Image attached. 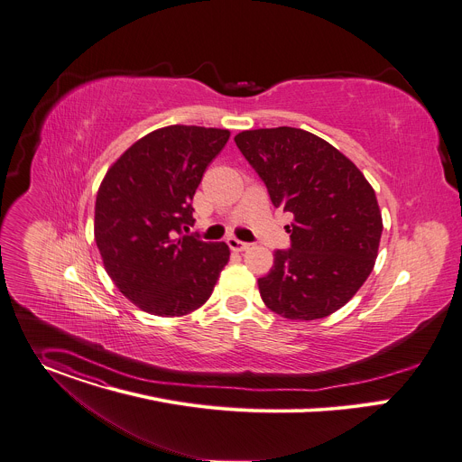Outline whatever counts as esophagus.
Here are the masks:
<instances>
[{
    "mask_svg": "<svg viewBox=\"0 0 462 462\" xmlns=\"http://www.w3.org/2000/svg\"><path fill=\"white\" fill-rule=\"evenodd\" d=\"M226 243H228L230 250H234V253H243V250H246V248L250 246L248 243L239 241V239H236V237H228V239H226Z\"/></svg>",
    "mask_w": 462,
    "mask_h": 462,
    "instance_id": "34e87169",
    "label": "esophagus"
}]
</instances>
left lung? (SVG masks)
I'll use <instances>...</instances> for the list:
<instances>
[{"label":"left lung","mask_w":462,"mask_h":462,"mask_svg":"<svg viewBox=\"0 0 462 462\" xmlns=\"http://www.w3.org/2000/svg\"><path fill=\"white\" fill-rule=\"evenodd\" d=\"M236 145L292 214L291 248L258 280L265 306L291 320L341 310L370 276L383 232L374 188L326 140L295 127L241 131Z\"/></svg>","instance_id":"obj_1"}]
</instances>
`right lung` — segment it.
Returning <instances> with one entry per match:
<instances>
[{
	"instance_id": "obj_1",
	"label": "right lung",
	"mask_w": 462,
	"mask_h": 462,
	"mask_svg": "<svg viewBox=\"0 0 462 462\" xmlns=\"http://www.w3.org/2000/svg\"><path fill=\"white\" fill-rule=\"evenodd\" d=\"M230 131L197 125L156 129L125 151L97 189L94 237L106 274L140 310L188 315L212 297L228 263L226 243L180 236L206 167Z\"/></svg>"
}]
</instances>
